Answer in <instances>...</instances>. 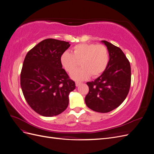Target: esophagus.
Here are the masks:
<instances>
[{
    "instance_id": "34e87169",
    "label": "esophagus",
    "mask_w": 154,
    "mask_h": 154,
    "mask_svg": "<svg viewBox=\"0 0 154 154\" xmlns=\"http://www.w3.org/2000/svg\"><path fill=\"white\" fill-rule=\"evenodd\" d=\"M80 85H81V83L80 82H76V87H78Z\"/></svg>"
}]
</instances>
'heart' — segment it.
Segmentation results:
<instances>
[{
  "label": "heart",
  "mask_w": 154,
  "mask_h": 154,
  "mask_svg": "<svg viewBox=\"0 0 154 154\" xmlns=\"http://www.w3.org/2000/svg\"><path fill=\"white\" fill-rule=\"evenodd\" d=\"M60 63L68 72L76 68L79 62L82 67L71 74V78L76 81H82L91 76L96 77L103 73L109 62V54L103 45L80 44L74 46L72 53L66 51L60 58Z\"/></svg>",
  "instance_id": "obj_1"
}]
</instances>
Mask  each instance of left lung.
<instances>
[{"label":"left lung","instance_id":"8db88e82","mask_svg":"<svg viewBox=\"0 0 154 154\" xmlns=\"http://www.w3.org/2000/svg\"><path fill=\"white\" fill-rule=\"evenodd\" d=\"M101 42L108 49L109 64L100 76L87 83L89 91L85 101L91 110L106 113L118 107L127 97L131 83V69L122 49L107 41Z\"/></svg>","mask_w":154,"mask_h":154}]
</instances>
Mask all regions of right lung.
I'll list each match as a JSON object with an SVG mask.
<instances>
[{"label":"right lung","instance_id":"right-lung-1","mask_svg":"<svg viewBox=\"0 0 154 154\" xmlns=\"http://www.w3.org/2000/svg\"><path fill=\"white\" fill-rule=\"evenodd\" d=\"M71 44L53 38L44 40L27 53L20 74V86L27 103L45 117L67 109L69 95L75 89L60 63L61 54Z\"/></svg>","mask_w":154,"mask_h":154}]
</instances>
